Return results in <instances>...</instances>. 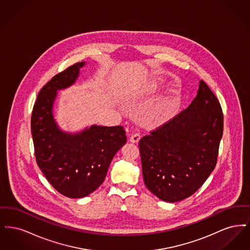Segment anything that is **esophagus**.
<instances>
[{"instance_id":"1","label":"esophagus","mask_w":250,"mask_h":250,"mask_svg":"<svg viewBox=\"0 0 250 250\" xmlns=\"http://www.w3.org/2000/svg\"><path fill=\"white\" fill-rule=\"evenodd\" d=\"M140 140H141V134L140 133H134V134L131 135L130 138H129V141L131 143H139Z\"/></svg>"}]
</instances>
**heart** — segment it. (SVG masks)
<instances>
[{
	"label": "heart",
	"mask_w": 250,
	"mask_h": 250,
	"mask_svg": "<svg viewBox=\"0 0 250 250\" xmlns=\"http://www.w3.org/2000/svg\"><path fill=\"white\" fill-rule=\"evenodd\" d=\"M168 111H169V107L168 106H164V107H161L158 111H157V115L159 118H164L166 117L167 115L168 114Z\"/></svg>",
	"instance_id": "obj_1"
}]
</instances>
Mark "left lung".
Returning <instances> with one entry per match:
<instances>
[{
  "mask_svg": "<svg viewBox=\"0 0 250 250\" xmlns=\"http://www.w3.org/2000/svg\"><path fill=\"white\" fill-rule=\"evenodd\" d=\"M223 125L221 105L201 81L188 107L141 139L146 188L167 202L193 195L215 167Z\"/></svg>",
  "mask_w": 250,
  "mask_h": 250,
  "instance_id": "1",
  "label": "left lung"
}]
</instances>
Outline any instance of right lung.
Segmentation results:
<instances>
[{
  "label": "right lung",
  "mask_w": 250,
  "mask_h": 250,
  "mask_svg": "<svg viewBox=\"0 0 250 250\" xmlns=\"http://www.w3.org/2000/svg\"><path fill=\"white\" fill-rule=\"evenodd\" d=\"M83 65L74 63L43 86L31 118L37 165L56 190L72 199L91 194L104 182L113 156L126 143L122 125H93L77 135L57 127L52 116L57 90L74 83Z\"/></svg>",
  "instance_id": "right-lung-1"
}]
</instances>
